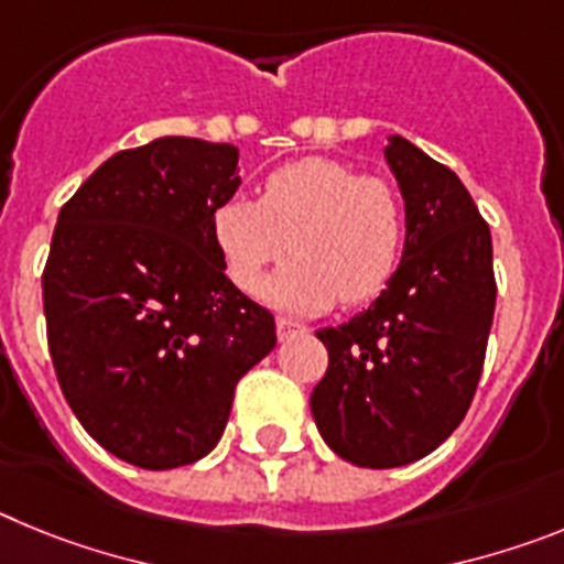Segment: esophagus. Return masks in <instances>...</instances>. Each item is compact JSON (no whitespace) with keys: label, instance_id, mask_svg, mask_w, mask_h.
Listing matches in <instances>:
<instances>
[{"label":"esophagus","instance_id":"34e87169","mask_svg":"<svg viewBox=\"0 0 564 564\" xmlns=\"http://www.w3.org/2000/svg\"><path fill=\"white\" fill-rule=\"evenodd\" d=\"M302 333H307L305 325H299V322H293V318H285V316L276 318V336H279V341H288V338L302 336Z\"/></svg>","mask_w":564,"mask_h":564}]
</instances>
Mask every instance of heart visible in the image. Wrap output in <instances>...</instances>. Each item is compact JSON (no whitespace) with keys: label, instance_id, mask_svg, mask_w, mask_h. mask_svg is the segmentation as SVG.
I'll return each mask as SVG.
<instances>
[{"label":"heart","instance_id":"1","mask_svg":"<svg viewBox=\"0 0 564 564\" xmlns=\"http://www.w3.org/2000/svg\"><path fill=\"white\" fill-rule=\"evenodd\" d=\"M214 239L242 293H259L265 271L296 253L268 296L299 313L333 302L361 305L390 285L403 251V203L392 183L330 158L273 169L259 200L231 197L214 212Z\"/></svg>","mask_w":564,"mask_h":564}]
</instances>
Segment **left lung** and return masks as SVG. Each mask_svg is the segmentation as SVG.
Segmentation results:
<instances>
[{
  "instance_id": "left-lung-1",
  "label": "left lung",
  "mask_w": 564,
  "mask_h": 564,
  "mask_svg": "<svg viewBox=\"0 0 564 564\" xmlns=\"http://www.w3.org/2000/svg\"><path fill=\"white\" fill-rule=\"evenodd\" d=\"M387 163L406 200V242L370 307L316 336L327 372L311 395L325 443L364 468L435 452L466 417L495 318L491 231L452 169L403 138Z\"/></svg>"
}]
</instances>
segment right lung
I'll use <instances>...</instances> for the list:
<instances>
[{"mask_svg": "<svg viewBox=\"0 0 564 564\" xmlns=\"http://www.w3.org/2000/svg\"><path fill=\"white\" fill-rule=\"evenodd\" d=\"M239 152L200 138L123 149L58 212L42 273L47 347L69 410L115 457L161 471L217 446L237 381L276 344L226 276L214 212Z\"/></svg>", "mask_w": 564, "mask_h": 564, "instance_id": "obj_1", "label": "right lung"}]
</instances>
